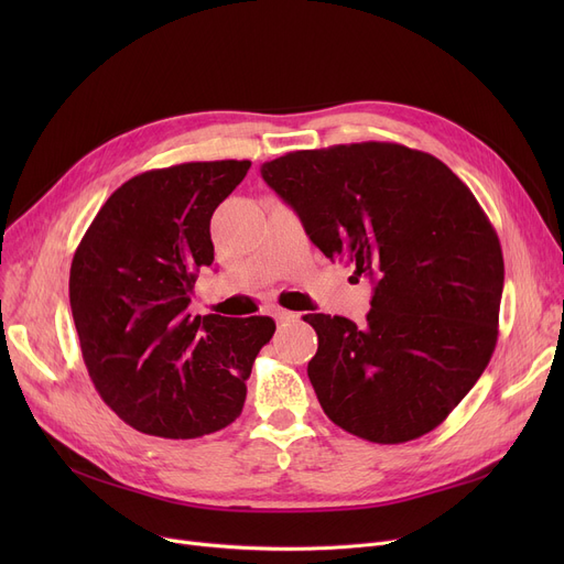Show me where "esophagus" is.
Segmentation results:
<instances>
[{"label": "esophagus", "instance_id": "esophagus-1", "mask_svg": "<svg viewBox=\"0 0 564 564\" xmlns=\"http://www.w3.org/2000/svg\"><path fill=\"white\" fill-rule=\"evenodd\" d=\"M274 319L281 324V322H294L300 319V313H292V311H283V308H276L274 311Z\"/></svg>", "mask_w": 564, "mask_h": 564}]
</instances>
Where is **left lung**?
<instances>
[{"label":"left lung","mask_w":564,"mask_h":564,"mask_svg":"<svg viewBox=\"0 0 564 564\" xmlns=\"http://www.w3.org/2000/svg\"><path fill=\"white\" fill-rule=\"evenodd\" d=\"M260 173L324 256L375 281L364 327L304 317L317 334L308 379L324 413L372 443L432 432L498 340L506 264L480 203L434 155L387 141L294 151Z\"/></svg>","instance_id":"1"}]
</instances>
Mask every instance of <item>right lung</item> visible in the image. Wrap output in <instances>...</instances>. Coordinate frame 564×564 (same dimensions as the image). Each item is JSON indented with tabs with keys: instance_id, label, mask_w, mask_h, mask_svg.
I'll return each instance as SVG.
<instances>
[{
	"instance_id": "right-lung-1",
	"label": "right lung",
	"mask_w": 564,
	"mask_h": 564,
	"mask_svg": "<svg viewBox=\"0 0 564 564\" xmlns=\"http://www.w3.org/2000/svg\"><path fill=\"white\" fill-rule=\"evenodd\" d=\"M249 160L153 169L118 187L70 264V308L100 398L130 427L198 438L242 413L247 379L272 317L187 313L215 247L210 219Z\"/></svg>"
}]
</instances>
